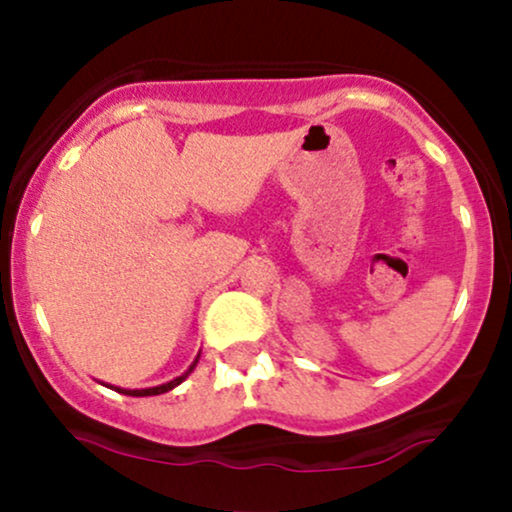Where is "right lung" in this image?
Wrapping results in <instances>:
<instances>
[{"mask_svg": "<svg viewBox=\"0 0 512 512\" xmlns=\"http://www.w3.org/2000/svg\"><path fill=\"white\" fill-rule=\"evenodd\" d=\"M197 361H199V354H197L195 361H192V366L187 368L185 373H182V375H178V378L170 380V383H163V385H156V387H144V390H125V387H115V385H108V387H110V390L122 392V395H129V397H151V395H163V392H168V390H173V387H178V385L182 383V380H185L187 375H190L192 370H195Z\"/></svg>", "mask_w": 512, "mask_h": 512, "instance_id": "right-lung-1", "label": "right lung"}]
</instances>
